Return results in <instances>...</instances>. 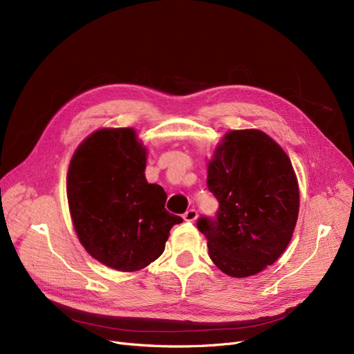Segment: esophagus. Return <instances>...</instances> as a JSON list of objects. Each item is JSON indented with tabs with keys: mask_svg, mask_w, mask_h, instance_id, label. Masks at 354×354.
I'll list each match as a JSON object with an SVG mask.
<instances>
[{
	"mask_svg": "<svg viewBox=\"0 0 354 354\" xmlns=\"http://www.w3.org/2000/svg\"><path fill=\"white\" fill-rule=\"evenodd\" d=\"M183 218H185V221L193 222V221L197 218V210H196V209H189V210H186L185 215H183Z\"/></svg>",
	"mask_w": 354,
	"mask_h": 354,
	"instance_id": "esophagus-1",
	"label": "esophagus"
}]
</instances>
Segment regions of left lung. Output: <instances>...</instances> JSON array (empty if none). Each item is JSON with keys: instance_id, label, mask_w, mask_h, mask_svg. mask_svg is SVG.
Masks as SVG:
<instances>
[{"instance_id": "8db88e82", "label": "left lung", "mask_w": 354, "mask_h": 354, "mask_svg": "<svg viewBox=\"0 0 354 354\" xmlns=\"http://www.w3.org/2000/svg\"><path fill=\"white\" fill-rule=\"evenodd\" d=\"M207 189L219 207L201 216L209 257L232 277L272 266L290 243L298 221L299 190L285 151L257 129L226 133L209 162Z\"/></svg>"}]
</instances>
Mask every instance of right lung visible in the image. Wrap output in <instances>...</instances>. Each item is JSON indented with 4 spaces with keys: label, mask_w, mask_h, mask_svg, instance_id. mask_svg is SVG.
I'll return each instance as SVG.
<instances>
[{
    "label": "right lung",
    "mask_w": 354,
    "mask_h": 354,
    "mask_svg": "<svg viewBox=\"0 0 354 354\" xmlns=\"http://www.w3.org/2000/svg\"><path fill=\"white\" fill-rule=\"evenodd\" d=\"M147 151L133 129L90 135L71 160L66 194L81 244L100 263L135 272L157 260L169 230L183 222L167 194L145 178Z\"/></svg>",
    "instance_id": "add662e5"
}]
</instances>
